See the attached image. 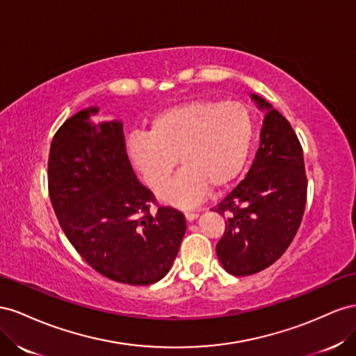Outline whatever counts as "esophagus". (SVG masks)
I'll use <instances>...</instances> for the list:
<instances>
[{
  "mask_svg": "<svg viewBox=\"0 0 356 356\" xmlns=\"http://www.w3.org/2000/svg\"><path fill=\"white\" fill-rule=\"evenodd\" d=\"M197 218H198V215H197V213H191V211L185 213V219H186L188 222H194V220H195Z\"/></svg>",
  "mask_w": 356,
  "mask_h": 356,
  "instance_id": "34e87169",
  "label": "esophagus"
}]
</instances>
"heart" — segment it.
I'll list each match as a JSON object with an SVG mask.
<instances>
[{
    "label": "heart",
    "instance_id": "1",
    "mask_svg": "<svg viewBox=\"0 0 356 356\" xmlns=\"http://www.w3.org/2000/svg\"><path fill=\"white\" fill-rule=\"evenodd\" d=\"M253 125L238 103L194 99L165 108L147 134L129 138L128 154L150 189L164 186L177 164L179 175L159 192L167 206L191 209L210 188H227L237 179L250 150Z\"/></svg>",
    "mask_w": 356,
    "mask_h": 356
}]
</instances>
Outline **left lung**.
Returning a JSON list of instances; mask_svg holds the SVG:
<instances>
[{
  "instance_id": "obj_1",
  "label": "left lung",
  "mask_w": 356,
  "mask_h": 356,
  "mask_svg": "<svg viewBox=\"0 0 356 356\" xmlns=\"http://www.w3.org/2000/svg\"><path fill=\"white\" fill-rule=\"evenodd\" d=\"M266 118L246 177L213 209L225 216L218 258L232 276L266 270L289 248L306 209L302 147L289 122L266 99L250 94Z\"/></svg>"
}]
</instances>
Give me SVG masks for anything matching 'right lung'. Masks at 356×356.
<instances>
[{
    "instance_id": "add662e5",
    "label": "right lung",
    "mask_w": 356,
    "mask_h": 356,
    "mask_svg": "<svg viewBox=\"0 0 356 356\" xmlns=\"http://www.w3.org/2000/svg\"><path fill=\"white\" fill-rule=\"evenodd\" d=\"M98 107L67 119L50 145L49 195L59 225L90 267L127 285H150L170 271L186 231L176 209L150 215L152 192L137 180L122 122H98Z\"/></svg>"
}]
</instances>
